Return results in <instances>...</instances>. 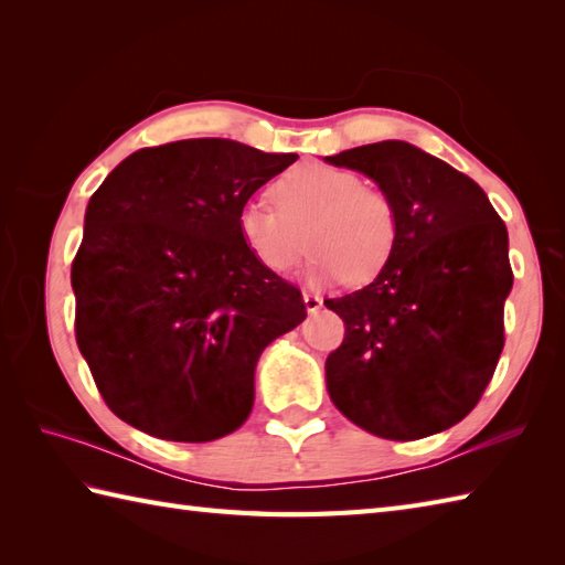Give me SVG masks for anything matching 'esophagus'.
<instances>
[{
	"mask_svg": "<svg viewBox=\"0 0 565 565\" xmlns=\"http://www.w3.org/2000/svg\"><path fill=\"white\" fill-rule=\"evenodd\" d=\"M303 303H306L308 313H318V310L322 308V298L318 294H303Z\"/></svg>",
	"mask_w": 565,
	"mask_h": 565,
	"instance_id": "1",
	"label": "esophagus"
}]
</instances>
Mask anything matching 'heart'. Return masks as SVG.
<instances>
[{
	"label": "heart",
	"mask_w": 565,
	"mask_h": 565,
	"mask_svg": "<svg viewBox=\"0 0 565 565\" xmlns=\"http://www.w3.org/2000/svg\"><path fill=\"white\" fill-rule=\"evenodd\" d=\"M279 209L249 199L237 211V235L271 274H289L306 255L303 231L316 257L310 286L369 281L386 267L398 239V211L386 191L362 184L342 167L303 162L271 186Z\"/></svg>",
	"instance_id": "obj_1"
}]
</instances>
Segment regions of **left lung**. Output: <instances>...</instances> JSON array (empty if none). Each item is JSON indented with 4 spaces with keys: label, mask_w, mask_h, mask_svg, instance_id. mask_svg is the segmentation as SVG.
I'll list each match as a JSON object with an SVG mask.
<instances>
[{
    "label": "left lung",
    "mask_w": 565,
    "mask_h": 565,
    "mask_svg": "<svg viewBox=\"0 0 565 565\" xmlns=\"http://www.w3.org/2000/svg\"><path fill=\"white\" fill-rule=\"evenodd\" d=\"M398 211V239L376 279L326 306L344 340L326 362L332 403L395 441L423 439L473 411L505 344L512 291L508 227L471 177L405 140L342 150Z\"/></svg>",
    "instance_id": "left-lung-1"
}]
</instances>
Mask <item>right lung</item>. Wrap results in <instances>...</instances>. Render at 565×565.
Segmentation results:
<instances>
[{"instance_id": "obj_1", "label": "right lung", "mask_w": 565, "mask_h": 565, "mask_svg": "<svg viewBox=\"0 0 565 565\" xmlns=\"http://www.w3.org/2000/svg\"><path fill=\"white\" fill-rule=\"evenodd\" d=\"M298 160L227 138L146 148L94 191L72 262L77 347L140 431L213 441L245 423L264 347L306 320L301 291L237 235V211Z\"/></svg>"}]
</instances>
